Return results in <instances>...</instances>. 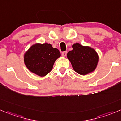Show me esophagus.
Returning <instances> with one entry per match:
<instances>
[{"instance_id": "obj_1", "label": "esophagus", "mask_w": 121, "mask_h": 121, "mask_svg": "<svg viewBox=\"0 0 121 121\" xmlns=\"http://www.w3.org/2000/svg\"><path fill=\"white\" fill-rule=\"evenodd\" d=\"M62 56H63V57H65L66 56V55H67V52L66 51H64V52H63L61 54Z\"/></svg>"}]
</instances>
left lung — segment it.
<instances>
[{
  "label": "left lung",
  "mask_w": 121,
  "mask_h": 121,
  "mask_svg": "<svg viewBox=\"0 0 121 121\" xmlns=\"http://www.w3.org/2000/svg\"><path fill=\"white\" fill-rule=\"evenodd\" d=\"M73 49L68 52L67 57L76 73L86 75L93 72L97 66L99 57L96 51L89 46L79 43L72 45Z\"/></svg>",
  "instance_id": "1"
}]
</instances>
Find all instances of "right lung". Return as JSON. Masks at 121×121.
<instances>
[{
	"label": "right lung",
	"mask_w": 121,
	"mask_h": 121,
	"mask_svg": "<svg viewBox=\"0 0 121 121\" xmlns=\"http://www.w3.org/2000/svg\"><path fill=\"white\" fill-rule=\"evenodd\" d=\"M61 54L49 43H36L24 54V62L30 72L40 77L48 74Z\"/></svg>",
	"instance_id": "right-lung-1"
}]
</instances>
